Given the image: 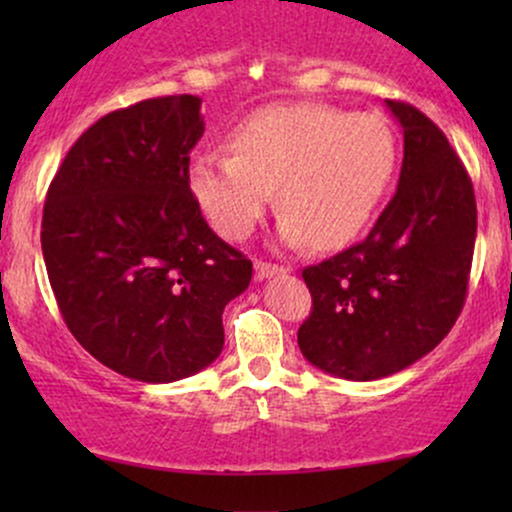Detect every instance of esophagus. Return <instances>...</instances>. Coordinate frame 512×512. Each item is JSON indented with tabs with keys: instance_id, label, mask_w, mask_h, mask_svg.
<instances>
[{
	"instance_id": "obj_1",
	"label": "esophagus",
	"mask_w": 512,
	"mask_h": 512,
	"mask_svg": "<svg viewBox=\"0 0 512 512\" xmlns=\"http://www.w3.org/2000/svg\"><path fill=\"white\" fill-rule=\"evenodd\" d=\"M289 269L286 267H279V264H272V262H255V276L257 279H272L276 274H286Z\"/></svg>"
}]
</instances>
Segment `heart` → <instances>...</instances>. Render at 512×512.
<instances>
[{"instance_id": "heart-1", "label": "heart", "mask_w": 512, "mask_h": 512, "mask_svg": "<svg viewBox=\"0 0 512 512\" xmlns=\"http://www.w3.org/2000/svg\"><path fill=\"white\" fill-rule=\"evenodd\" d=\"M228 149L190 161L187 185L211 226L248 238L272 204L284 209L276 236L320 250L349 243L373 219L397 166L383 117L320 103L269 105L228 134Z\"/></svg>"}]
</instances>
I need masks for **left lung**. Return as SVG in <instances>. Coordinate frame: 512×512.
Here are the masks:
<instances>
[{
    "label": "left lung",
    "mask_w": 512,
    "mask_h": 512,
    "mask_svg": "<svg viewBox=\"0 0 512 512\" xmlns=\"http://www.w3.org/2000/svg\"><path fill=\"white\" fill-rule=\"evenodd\" d=\"M404 132L397 192L363 243L303 269L313 313L301 354L334 378L380 380L443 342L460 315L477 238L467 170L421 110L387 101Z\"/></svg>",
    "instance_id": "obj_1"
}]
</instances>
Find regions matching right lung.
Listing matches in <instances>:
<instances>
[{"instance_id": "add662e5", "label": "right lung", "mask_w": 512, "mask_h": 512, "mask_svg": "<svg viewBox=\"0 0 512 512\" xmlns=\"http://www.w3.org/2000/svg\"><path fill=\"white\" fill-rule=\"evenodd\" d=\"M197 96L149 98L76 139L43 209L45 267L69 332L125 378L175 383L219 358L223 308L252 262L204 221L190 151Z\"/></svg>"}]
</instances>
